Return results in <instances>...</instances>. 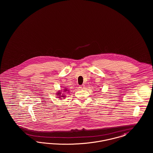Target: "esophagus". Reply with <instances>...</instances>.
Here are the masks:
<instances>
[{
	"mask_svg": "<svg viewBox=\"0 0 153 153\" xmlns=\"http://www.w3.org/2000/svg\"><path fill=\"white\" fill-rule=\"evenodd\" d=\"M79 88H80V89H84L85 88V85H80V86H79Z\"/></svg>",
	"mask_w": 153,
	"mask_h": 153,
	"instance_id": "obj_1",
	"label": "esophagus"
}]
</instances>
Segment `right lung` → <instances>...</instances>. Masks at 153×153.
<instances>
[{
	"mask_svg": "<svg viewBox=\"0 0 153 153\" xmlns=\"http://www.w3.org/2000/svg\"><path fill=\"white\" fill-rule=\"evenodd\" d=\"M68 91L67 89H65V90H64V91ZM58 94V95H60V94H61V93H60L59 92H58V94ZM59 96H60V95H59ZM64 96H64V95L61 96V97H64ZM61 97V96H59V97Z\"/></svg>",
	"mask_w": 153,
	"mask_h": 153,
	"instance_id": "1",
	"label": "right lung"
}]
</instances>
